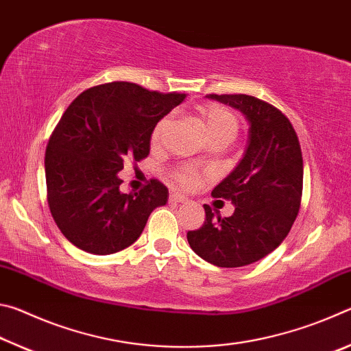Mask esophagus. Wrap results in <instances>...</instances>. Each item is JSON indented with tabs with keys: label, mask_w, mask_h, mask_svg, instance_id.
<instances>
[{
	"label": "esophagus",
	"mask_w": 351,
	"mask_h": 351,
	"mask_svg": "<svg viewBox=\"0 0 351 351\" xmlns=\"http://www.w3.org/2000/svg\"><path fill=\"white\" fill-rule=\"evenodd\" d=\"M169 199L171 201V203H184V201H186L187 198L184 197V195L178 193V192H170V195H169Z\"/></svg>",
	"instance_id": "1"
}]
</instances>
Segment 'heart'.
Masks as SVG:
<instances>
[{
  "mask_svg": "<svg viewBox=\"0 0 351 351\" xmlns=\"http://www.w3.org/2000/svg\"><path fill=\"white\" fill-rule=\"evenodd\" d=\"M198 114L207 138H209L210 142L223 141L226 144H229L230 141H234L237 133H239V119H237L232 111L226 108L223 105L210 104L199 106ZM170 122L171 116H164L156 122V125L153 127L150 138L152 147L161 145L164 136L170 127ZM171 178H173L180 186L192 189L199 182V170L192 164H181L171 171Z\"/></svg>",
  "mask_w": 351,
  "mask_h": 351,
  "instance_id": "obj_1",
  "label": "heart"
}]
</instances>
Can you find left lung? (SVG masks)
<instances>
[{
    "label": "left lung",
    "mask_w": 351,
    "mask_h": 351,
    "mask_svg": "<svg viewBox=\"0 0 351 351\" xmlns=\"http://www.w3.org/2000/svg\"><path fill=\"white\" fill-rule=\"evenodd\" d=\"M240 110L249 121L247 147L232 173L212 190L235 206L230 217L204 204V224L187 241L201 258L239 268L266 257L285 240L300 209L304 159L295 130L283 112L247 94H207Z\"/></svg>",
    "instance_id": "left-lung-1"
}]
</instances>
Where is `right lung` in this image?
Instances as JSON below:
<instances>
[{
  "mask_svg": "<svg viewBox=\"0 0 351 351\" xmlns=\"http://www.w3.org/2000/svg\"><path fill=\"white\" fill-rule=\"evenodd\" d=\"M186 99L132 82L88 88L63 112L45 154L47 206L62 234L82 251L108 255L139 239L153 209L167 203L161 181L122 193L123 162L150 153L153 127Z\"/></svg>",
  "mask_w": 351,
  "mask_h": 351,
  "instance_id": "1",
  "label": "right lung"
}]
</instances>
